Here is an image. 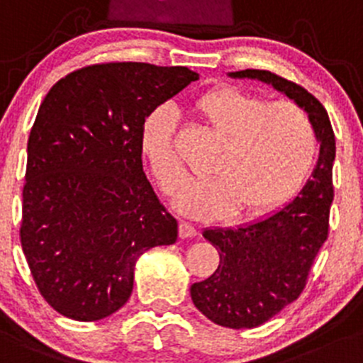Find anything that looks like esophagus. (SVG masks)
I'll list each match as a JSON object with an SVG mask.
<instances>
[{"instance_id": "1", "label": "esophagus", "mask_w": 363, "mask_h": 363, "mask_svg": "<svg viewBox=\"0 0 363 363\" xmlns=\"http://www.w3.org/2000/svg\"><path fill=\"white\" fill-rule=\"evenodd\" d=\"M196 234H199V232H196V228L193 227L191 223H188V221H181V225H179V235H181L182 239L195 238Z\"/></svg>"}]
</instances>
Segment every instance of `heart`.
Listing matches in <instances>:
<instances>
[{"label":"heart","mask_w":363,"mask_h":363,"mask_svg":"<svg viewBox=\"0 0 363 363\" xmlns=\"http://www.w3.org/2000/svg\"><path fill=\"white\" fill-rule=\"evenodd\" d=\"M196 111L223 140L213 177L193 182L177 209L199 220L262 216L286 206L307 182L318 136L308 115L293 103H267L239 86H218L196 101ZM177 111L161 104L143 118L140 147L161 191L175 195L188 174L175 150Z\"/></svg>","instance_id":"b5f03b06"}]
</instances>
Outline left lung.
Returning <instances> with one entry per match:
<instances>
[{
	"label": "left lung",
	"instance_id": "left-lung-1",
	"mask_svg": "<svg viewBox=\"0 0 363 363\" xmlns=\"http://www.w3.org/2000/svg\"><path fill=\"white\" fill-rule=\"evenodd\" d=\"M227 76L262 81L293 99L308 115L321 145L312 179L291 202L250 223L202 232L220 253V266L209 279L193 284L191 300L207 319L239 330L269 321L307 284L315 255L328 238L335 135L325 106L300 84L269 70L246 69Z\"/></svg>",
	"mask_w": 363,
	"mask_h": 363
}]
</instances>
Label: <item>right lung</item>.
I'll list each match as a JSON object with an SVG mask.
<instances>
[{
	"instance_id": "obj_1",
	"label": "right lung",
	"mask_w": 363,
	"mask_h": 363,
	"mask_svg": "<svg viewBox=\"0 0 363 363\" xmlns=\"http://www.w3.org/2000/svg\"><path fill=\"white\" fill-rule=\"evenodd\" d=\"M199 74L122 62L74 70L51 88L28 140L21 245L44 300L74 321L124 307L135 267L177 241V220L142 164L149 111Z\"/></svg>"
}]
</instances>
